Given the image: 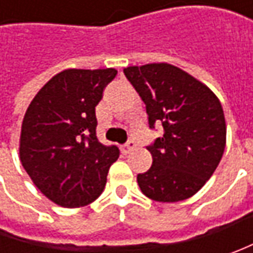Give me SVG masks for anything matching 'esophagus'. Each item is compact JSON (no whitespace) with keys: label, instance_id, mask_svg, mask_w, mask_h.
I'll return each mask as SVG.
<instances>
[{"label":"esophagus","instance_id":"esophagus-1","mask_svg":"<svg viewBox=\"0 0 253 253\" xmlns=\"http://www.w3.org/2000/svg\"><path fill=\"white\" fill-rule=\"evenodd\" d=\"M135 149V143L132 141H129L128 143H125V145H122L121 146V152L124 155H128V153H131L132 151Z\"/></svg>","mask_w":253,"mask_h":253}]
</instances>
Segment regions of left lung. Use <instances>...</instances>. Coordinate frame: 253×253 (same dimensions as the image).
I'll return each instance as SVG.
<instances>
[{
  "instance_id": "8db88e82",
  "label": "left lung",
  "mask_w": 253,
  "mask_h": 253,
  "mask_svg": "<svg viewBox=\"0 0 253 253\" xmlns=\"http://www.w3.org/2000/svg\"><path fill=\"white\" fill-rule=\"evenodd\" d=\"M124 73L146 104L151 128L163 125V136L148 148L151 169L136 177L141 191L159 203L190 199L212 176L225 149L218 97L173 64L129 66Z\"/></svg>"
}]
</instances>
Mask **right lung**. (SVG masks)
I'll use <instances>...</instances> for the list:
<instances>
[{"mask_svg":"<svg viewBox=\"0 0 253 253\" xmlns=\"http://www.w3.org/2000/svg\"><path fill=\"white\" fill-rule=\"evenodd\" d=\"M115 69H67L53 76L25 112L19 159L54 204L77 209L100 197L117 146L98 142L95 107Z\"/></svg>","mask_w":253,"mask_h":253,"instance_id":"right-lung-1","label":"right lung"}]
</instances>
